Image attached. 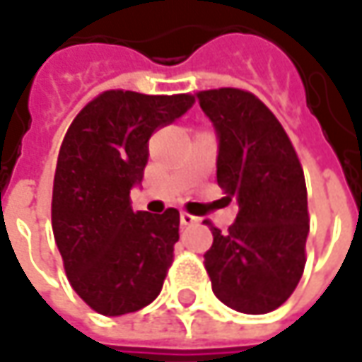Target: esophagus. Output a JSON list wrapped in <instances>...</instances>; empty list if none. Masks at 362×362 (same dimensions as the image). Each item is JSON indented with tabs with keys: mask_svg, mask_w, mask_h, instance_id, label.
I'll use <instances>...</instances> for the list:
<instances>
[{
	"mask_svg": "<svg viewBox=\"0 0 362 362\" xmlns=\"http://www.w3.org/2000/svg\"><path fill=\"white\" fill-rule=\"evenodd\" d=\"M181 223L183 226H195V223H199V217L191 216L187 211H181Z\"/></svg>",
	"mask_w": 362,
	"mask_h": 362,
	"instance_id": "obj_1",
	"label": "esophagus"
}]
</instances>
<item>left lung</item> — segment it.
I'll use <instances>...</instances> for the list:
<instances>
[{"instance_id":"obj_1","label":"left lung","mask_w":362,"mask_h":362,"mask_svg":"<svg viewBox=\"0 0 362 362\" xmlns=\"http://www.w3.org/2000/svg\"><path fill=\"white\" fill-rule=\"evenodd\" d=\"M195 98V96H193ZM219 136L217 185L238 202L228 231L209 219L205 270L214 294L238 313L266 314L296 290L310 230L306 181L284 127L252 92H197Z\"/></svg>"}]
</instances>
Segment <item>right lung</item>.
Segmentation results:
<instances>
[{"label":"right lung","instance_id":"obj_1","mask_svg":"<svg viewBox=\"0 0 362 362\" xmlns=\"http://www.w3.org/2000/svg\"><path fill=\"white\" fill-rule=\"evenodd\" d=\"M193 105L191 94L106 90L68 127L52 191V230L76 294L105 316L159 296L179 242V211H132L148 139Z\"/></svg>","mask_w":362,"mask_h":362}]
</instances>
